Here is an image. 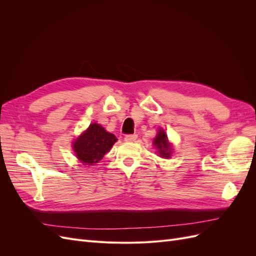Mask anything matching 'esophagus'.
Wrapping results in <instances>:
<instances>
[{
  "mask_svg": "<svg viewBox=\"0 0 256 256\" xmlns=\"http://www.w3.org/2000/svg\"><path fill=\"white\" fill-rule=\"evenodd\" d=\"M136 134H127V136H125V141L126 142H134V141H136Z\"/></svg>",
  "mask_w": 256,
  "mask_h": 256,
  "instance_id": "obj_1",
  "label": "esophagus"
}]
</instances>
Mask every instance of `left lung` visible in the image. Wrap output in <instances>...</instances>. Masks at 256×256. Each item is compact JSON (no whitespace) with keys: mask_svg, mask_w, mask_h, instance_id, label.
I'll return each mask as SVG.
<instances>
[{"mask_svg":"<svg viewBox=\"0 0 256 256\" xmlns=\"http://www.w3.org/2000/svg\"><path fill=\"white\" fill-rule=\"evenodd\" d=\"M154 144L157 147L160 156L170 158V156H171V146H170V143L168 142V138L164 130L159 131L156 138L154 140Z\"/></svg>","mask_w":256,"mask_h":256,"instance_id":"obj_1","label":"left lung"}]
</instances>
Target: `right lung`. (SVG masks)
Returning <instances> with one entry per match:
<instances>
[{
  "instance_id": "1",
  "label": "right lung",
  "mask_w": 256,
  "mask_h": 256,
  "mask_svg": "<svg viewBox=\"0 0 256 256\" xmlns=\"http://www.w3.org/2000/svg\"><path fill=\"white\" fill-rule=\"evenodd\" d=\"M116 141L118 138L114 134L108 132L104 127L94 122L79 138H76L74 150L83 166H92L102 160Z\"/></svg>"
}]
</instances>
